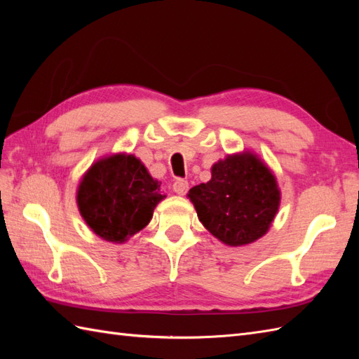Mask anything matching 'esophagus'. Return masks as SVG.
<instances>
[{
  "label": "esophagus",
  "instance_id": "esophagus-1",
  "mask_svg": "<svg viewBox=\"0 0 359 359\" xmlns=\"http://www.w3.org/2000/svg\"><path fill=\"white\" fill-rule=\"evenodd\" d=\"M172 191L179 196H184L188 191V182L185 179H177L172 184Z\"/></svg>",
  "mask_w": 359,
  "mask_h": 359
}]
</instances>
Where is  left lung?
I'll return each instance as SVG.
<instances>
[{"label":"left lung","mask_w":359,"mask_h":359,"mask_svg":"<svg viewBox=\"0 0 359 359\" xmlns=\"http://www.w3.org/2000/svg\"><path fill=\"white\" fill-rule=\"evenodd\" d=\"M199 220L220 242L247 245L269 231L280 191L276 177L253 152L226 156L211 168V180L188 193Z\"/></svg>","instance_id":"obj_1"}]
</instances>
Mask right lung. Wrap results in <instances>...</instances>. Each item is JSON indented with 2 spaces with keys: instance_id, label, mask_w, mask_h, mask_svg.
<instances>
[{
  "instance_id": "obj_1",
  "label": "right lung",
  "mask_w": 359,
  "mask_h": 359,
  "mask_svg": "<svg viewBox=\"0 0 359 359\" xmlns=\"http://www.w3.org/2000/svg\"><path fill=\"white\" fill-rule=\"evenodd\" d=\"M162 199L160 184L133 154L97 160L77 189L81 217L97 236L114 243L143 230Z\"/></svg>"
}]
</instances>
